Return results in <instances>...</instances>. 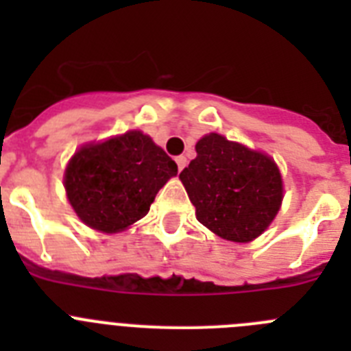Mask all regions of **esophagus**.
Segmentation results:
<instances>
[{
    "label": "esophagus",
    "instance_id": "esophagus-1",
    "mask_svg": "<svg viewBox=\"0 0 351 351\" xmlns=\"http://www.w3.org/2000/svg\"><path fill=\"white\" fill-rule=\"evenodd\" d=\"M176 163H178V170L181 172V170L186 167V158L184 156H178V158H176Z\"/></svg>",
    "mask_w": 351,
    "mask_h": 351
}]
</instances>
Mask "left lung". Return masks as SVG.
<instances>
[{"instance_id":"8db88e82","label":"left lung","mask_w":351,"mask_h":351,"mask_svg":"<svg viewBox=\"0 0 351 351\" xmlns=\"http://www.w3.org/2000/svg\"><path fill=\"white\" fill-rule=\"evenodd\" d=\"M197 158L179 173L197 219L226 241L250 243L274 219L283 181L269 156L210 133L197 142Z\"/></svg>"}]
</instances>
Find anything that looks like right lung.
<instances>
[{"label":"right lung","mask_w":351,"mask_h":351,"mask_svg":"<svg viewBox=\"0 0 351 351\" xmlns=\"http://www.w3.org/2000/svg\"><path fill=\"white\" fill-rule=\"evenodd\" d=\"M176 173V161L151 137L128 132L80 147L66 167L64 188L86 225L112 234L144 218Z\"/></svg>","instance_id":"1"}]
</instances>
